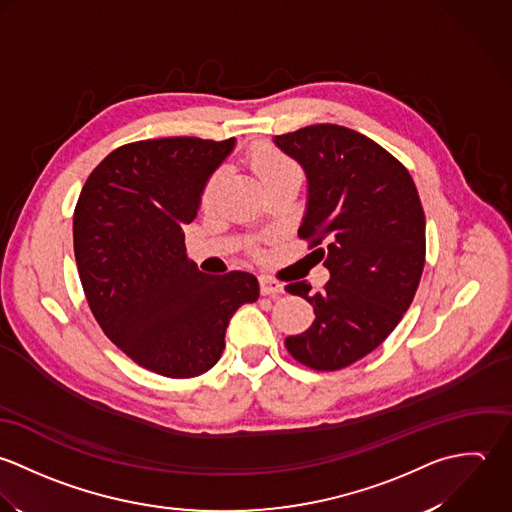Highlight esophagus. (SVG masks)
I'll use <instances>...</instances> for the list:
<instances>
[{
	"label": "esophagus",
	"instance_id": "obj_1",
	"mask_svg": "<svg viewBox=\"0 0 512 512\" xmlns=\"http://www.w3.org/2000/svg\"><path fill=\"white\" fill-rule=\"evenodd\" d=\"M259 287H261V295H265V297H277L283 293V285L267 275L259 277Z\"/></svg>",
	"mask_w": 512,
	"mask_h": 512
}]
</instances>
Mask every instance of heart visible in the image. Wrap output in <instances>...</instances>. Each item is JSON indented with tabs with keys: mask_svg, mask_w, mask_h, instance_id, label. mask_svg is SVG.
<instances>
[{
	"mask_svg": "<svg viewBox=\"0 0 512 512\" xmlns=\"http://www.w3.org/2000/svg\"><path fill=\"white\" fill-rule=\"evenodd\" d=\"M249 160H251L255 174L261 178V182L265 186H271L285 178H303L299 164L273 146H257L251 152ZM223 178H225L223 170H217L205 182L204 190H202V207L205 209L215 204V200L223 188Z\"/></svg>",
	"mask_w": 512,
	"mask_h": 512,
	"instance_id": "heart-1",
	"label": "heart"
}]
</instances>
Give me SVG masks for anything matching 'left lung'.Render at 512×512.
<instances>
[{
	"mask_svg": "<svg viewBox=\"0 0 512 512\" xmlns=\"http://www.w3.org/2000/svg\"><path fill=\"white\" fill-rule=\"evenodd\" d=\"M275 144L307 172L299 237L330 271L318 291L307 281L285 287L314 308L308 330L287 336L285 346L312 370H342L376 350L415 297L425 263L423 207L406 166L352 128L310 124L275 136Z\"/></svg>",
	"mask_w": 512,
	"mask_h": 512,
	"instance_id": "1",
	"label": "left lung"
}]
</instances>
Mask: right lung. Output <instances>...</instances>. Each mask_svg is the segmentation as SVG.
<instances>
[{
    "mask_svg": "<svg viewBox=\"0 0 512 512\" xmlns=\"http://www.w3.org/2000/svg\"><path fill=\"white\" fill-rule=\"evenodd\" d=\"M233 144L170 136L118 146L75 205V259L93 316L128 358L166 378L215 366L231 314L259 299L251 273L205 275L186 257L182 227Z\"/></svg>",
    "mask_w": 512,
    "mask_h": 512,
    "instance_id": "1",
    "label": "right lung"
}]
</instances>
